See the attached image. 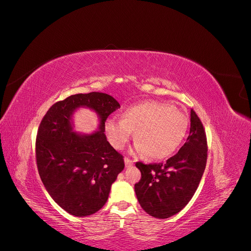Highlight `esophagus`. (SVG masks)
Returning <instances> with one entry per match:
<instances>
[{
  "label": "esophagus",
  "mask_w": 251,
  "mask_h": 251,
  "mask_svg": "<svg viewBox=\"0 0 251 251\" xmlns=\"http://www.w3.org/2000/svg\"><path fill=\"white\" fill-rule=\"evenodd\" d=\"M125 163H126V168H128V166H132L133 165V163H134V161L133 160H131V159H128V158H125Z\"/></svg>",
  "instance_id": "34e87169"
}]
</instances>
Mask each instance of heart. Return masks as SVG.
Instances as JSON below:
<instances>
[{
  "label": "heart",
  "instance_id": "obj_1",
  "mask_svg": "<svg viewBox=\"0 0 251 251\" xmlns=\"http://www.w3.org/2000/svg\"><path fill=\"white\" fill-rule=\"evenodd\" d=\"M188 119L183 112L169 103L143 101L126 108L121 119L105 121L111 146L123 150L136 133V151L151 159L172 155L185 137Z\"/></svg>",
  "mask_w": 251,
  "mask_h": 251
}]
</instances>
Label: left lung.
<instances>
[{
	"instance_id": "1",
	"label": "left lung",
	"mask_w": 251,
	"mask_h": 251,
	"mask_svg": "<svg viewBox=\"0 0 251 251\" xmlns=\"http://www.w3.org/2000/svg\"><path fill=\"white\" fill-rule=\"evenodd\" d=\"M207 160V141L203 125L191 111V131L184 146L165 163L136 162L141 179L135 184L140 206L149 215L166 219L186 206L204 173Z\"/></svg>"
}]
</instances>
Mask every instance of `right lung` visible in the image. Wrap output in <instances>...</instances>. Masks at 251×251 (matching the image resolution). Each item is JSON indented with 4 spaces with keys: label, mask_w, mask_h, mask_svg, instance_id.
Here are the masks:
<instances>
[{
    "label": "right lung",
    "mask_w": 251,
    "mask_h": 251,
    "mask_svg": "<svg viewBox=\"0 0 251 251\" xmlns=\"http://www.w3.org/2000/svg\"><path fill=\"white\" fill-rule=\"evenodd\" d=\"M78 107L97 112L98 131L74 133L72 115ZM118 108L109 94H75L55 102L41 121L35 141L37 170L51 198L70 215L86 217L100 210L125 168L124 156L103 133L105 120Z\"/></svg>",
    "instance_id": "1"
}]
</instances>
